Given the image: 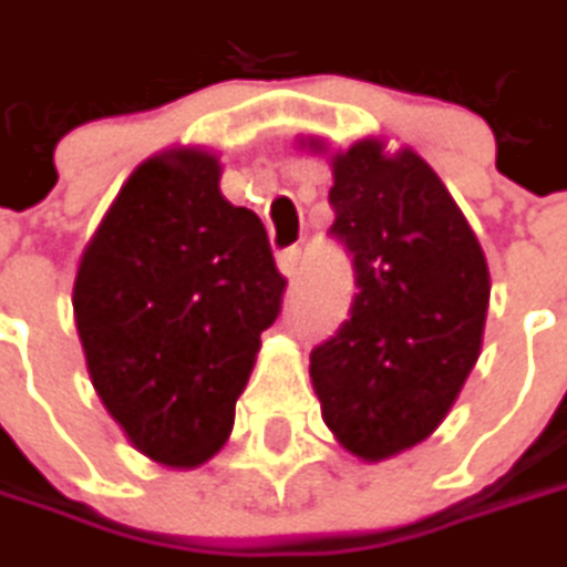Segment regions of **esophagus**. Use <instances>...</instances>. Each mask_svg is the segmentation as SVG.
Returning <instances> with one entry per match:
<instances>
[{
    "label": "esophagus",
    "mask_w": 567,
    "mask_h": 567,
    "mask_svg": "<svg viewBox=\"0 0 567 567\" xmlns=\"http://www.w3.org/2000/svg\"><path fill=\"white\" fill-rule=\"evenodd\" d=\"M300 258H303V251H300V248H284V251L277 255V264H280V270H284L287 277H297V270H300Z\"/></svg>",
    "instance_id": "obj_1"
}]
</instances>
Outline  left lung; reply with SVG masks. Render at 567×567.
<instances>
[{
	"instance_id": "left-lung-1",
	"label": "left lung",
	"mask_w": 567,
	"mask_h": 567,
	"mask_svg": "<svg viewBox=\"0 0 567 567\" xmlns=\"http://www.w3.org/2000/svg\"><path fill=\"white\" fill-rule=\"evenodd\" d=\"M329 235L354 267L342 326L312 348L322 416L378 462L425 439L471 374L491 300L484 251L420 154L358 142L332 161Z\"/></svg>"
}]
</instances>
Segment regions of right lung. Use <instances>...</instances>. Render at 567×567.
Masks as SVG:
<instances>
[{"label": "right lung", "mask_w": 567, "mask_h": 567, "mask_svg": "<svg viewBox=\"0 0 567 567\" xmlns=\"http://www.w3.org/2000/svg\"><path fill=\"white\" fill-rule=\"evenodd\" d=\"M284 290L264 223L219 193L213 154H161L128 177L73 312L93 386L138 452L196 467L223 445Z\"/></svg>", "instance_id": "1"}]
</instances>
